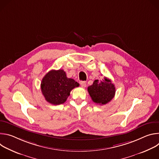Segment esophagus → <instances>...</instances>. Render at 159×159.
Returning <instances> with one entry per match:
<instances>
[{"label": "esophagus", "instance_id": "obj_1", "mask_svg": "<svg viewBox=\"0 0 159 159\" xmlns=\"http://www.w3.org/2000/svg\"><path fill=\"white\" fill-rule=\"evenodd\" d=\"M79 83L82 87H85L86 86V82L84 81H80Z\"/></svg>", "mask_w": 159, "mask_h": 159}]
</instances>
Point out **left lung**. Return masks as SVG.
Wrapping results in <instances>:
<instances>
[{
	"instance_id": "8db88e82",
	"label": "left lung",
	"mask_w": 159,
	"mask_h": 159,
	"mask_svg": "<svg viewBox=\"0 0 159 159\" xmlns=\"http://www.w3.org/2000/svg\"><path fill=\"white\" fill-rule=\"evenodd\" d=\"M87 90L93 102L100 105L110 102L116 93L115 85L106 77L102 79L95 80L92 85L88 87Z\"/></svg>"
}]
</instances>
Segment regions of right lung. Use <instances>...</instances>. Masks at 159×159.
<instances>
[{
	"label": "right lung",
	"instance_id": "1",
	"mask_svg": "<svg viewBox=\"0 0 159 159\" xmlns=\"http://www.w3.org/2000/svg\"><path fill=\"white\" fill-rule=\"evenodd\" d=\"M79 84L72 79L67 78L63 70H52L43 78L41 89L47 102L53 105L64 103L71 90Z\"/></svg>",
	"mask_w": 159,
	"mask_h": 159
}]
</instances>
